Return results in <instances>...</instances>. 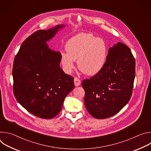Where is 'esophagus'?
<instances>
[{
  "label": "esophagus",
  "mask_w": 151,
  "mask_h": 151,
  "mask_svg": "<svg viewBox=\"0 0 151 151\" xmlns=\"http://www.w3.org/2000/svg\"><path fill=\"white\" fill-rule=\"evenodd\" d=\"M74 83H75V85L76 86V87H78V86L80 85L81 84V81L79 78H74Z\"/></svg>",
  "instance_id": "obj_1"
}]
</instances>
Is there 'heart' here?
Listing matches in <instances>:
<instances>
[{
    "label": "heart",
    "mask_w": 151,
    "mask_h": 151,
    "mask_svg": "<svg viewBox=\"0 0 151 151\" xmlns=\"http://www.w3.org/2000/svg\"><path fill=\"white\" fill-rule=\"evenodd\" d=\"M67 52L60 53V62L64 70L70 73L78 60L79 69L84 74L94 75L103 68L107 48L105 41L91 33H80L66 43Z\"/></svg>",
    "instance_id": "b5f03b06"
}]
</instances>
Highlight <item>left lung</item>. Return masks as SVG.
I'll return each mask as SVG.
<instances>
[{"label":"left lung","mask_w":151,"mask_h":151,"mask_svg":"<svg viewBox=\"0 0 151 151\" xmlns=\"http://www.w3.org/2000/svg\"><path fill=\"white\" fill-rule=\"evenodd\" d=\"M135 58L127 46L118 42L109 48L101 70L82 82L88 113L105 119L119 112L130 100L135 78Z\"/></svg>","instance_id":"1"}]
</instances>
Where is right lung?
<instances>
[{"label": "right lung", "mask_w": 151, "mask_h": 151, "mask_svg": "<svg viewBox=\"0 0 151 151\" xmlns=\"http://www.w3.org/2000/svg\"><path fill=\"white\" fill-rule=\"evenodd\" d=\"M63 26L32 33L22 43L13 63L15 97L28 112L40 118L57 116L75 87L73 76L60 67V53L49 49L46 43Z\"/></svg>", "instance_id": "right-lung-1"}]
</instances>
